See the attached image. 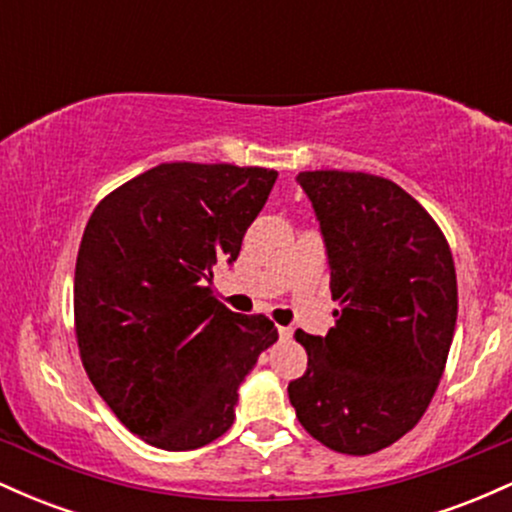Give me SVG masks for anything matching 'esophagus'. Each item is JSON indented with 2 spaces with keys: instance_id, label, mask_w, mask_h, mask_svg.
<instances>
[{
  "instance_id": "34e87169",
  "label": "esophagus",
  "mask_w": 512,
  "mask_h": 512,
  "mask_svg": "<svg viewBox=\"0 0 512 512\" xmlns=\"http://www.w3.org/2000/svg\"><path fill=\"white\" fill-rule=\"evenodd\" d=\"M276 330H279V337H281V339H291V337H293L291 327H276Z\"/></svg>"
}]
</instances>
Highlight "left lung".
Instances as JSON below:
<instances>
[{
    "label": "left lung",
    "mask_w": 512,
    "mask_h": 512,
    "mask_svg": "<svg viewBox=\"0 0 512 512\" xmlns=\"http://www.w3.org/2000/svg\"><path fill=\"white\" fill-rule=\"evenodd\" d=\"M339 310L327 337L296 332L308 351L289 399L330 450L370 455L419 424L448 361L457 322L452 252L431 214L392 180L305 170Z\"/></svg>",
    "instance_id": "8db88e82"
}]
</instances>
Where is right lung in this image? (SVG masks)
Masks as SVG:
<instances>
[{"label": "right lung", "mask_w": 512, "mask_h": 512, "mask_svg": "<svg viewBox=\"0 0 512 512\" xmlns=\"http://www.w3.org/2000/svg\"><path fill=\"white\" fill-rule=\"evenodd\" d=\"M276 170L161 163L93 209L74 272L76 342L96 392L134 436L195 450L236 419L238 387L279 334L211 296Z\"/></svg>", "instance_id": "1"}]
</instances>
